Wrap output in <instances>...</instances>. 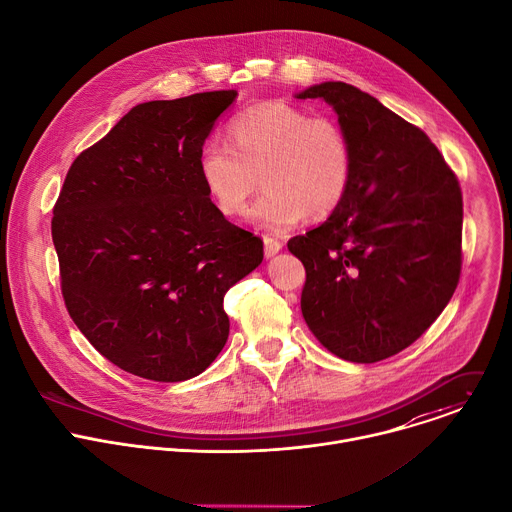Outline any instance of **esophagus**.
I'll use <instances>...</instances> for the list:
<instances>
[{
    "label": "esophagus",
    "instance_id": "obj_1",
    "mask_svg": "<svg viewBox=\"0 0 512 512\" xmlns=\"http://www.w3.org/2000/svg\"><path fill=\"white\" fill-rule=\"evenodd\" d=\"M263 245H265V257H273V255H277V253L281 251V247H283V243H281V241H277L275 237H269V235H265V237H263Z\"/></svg>",
    "mask_w": 512,
    "mask_h": 512
}]
</instances>
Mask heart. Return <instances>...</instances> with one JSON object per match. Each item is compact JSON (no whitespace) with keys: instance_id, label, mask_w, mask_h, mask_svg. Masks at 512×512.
<instances>
[{"instance_id":"b5f03b06","label":"heart","mask_w":512,"mask_h":512,"mask_svg":"<svg viewBox=\"0 0 512 512\" xmlns=\"http://www.w3.org/2000/svg\"><path fill=\"white\" fill-rule=\"evenodd\" d=\"M231 143L208 139L198 154L202 186L225 216H239L267 188L253 218L283 231L310 218L328 216L352 178V145L330 117H312L287 103H263L239 113Z\"/></svg>"}]
</instances>
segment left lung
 Wrapping results in <instances>:
<instances>
[{
  "label": "left lung",
  "mask_w": 512,
  "mask_h": 512,
  "mask_svg": "<svg viewBox=\"0 0 512 512\" xmlns=\"http://www.w3.org/2000/svg\"><path fill=\"white\" fill-rule=\"evenodd\" d=\"M352 145V178L326 221L289 239L306 267L302 314L350 362L413 344L444 312L462 271V190L429 137L369 93L322 83Z\"/></svg>",
  "instance_id": "left-lung-1"
}]
</instances>
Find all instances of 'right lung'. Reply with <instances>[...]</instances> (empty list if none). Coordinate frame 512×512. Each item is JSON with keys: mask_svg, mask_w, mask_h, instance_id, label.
I'll list each match as a JSON object with an SVG mask.
<instances>
[{"mask_svg": "<svg viewBox=\"0 0 512 512\" xmlns=\"http://www.w3.org/2000/svg\"><path fill=\"white\" fill-rule=\"evenodd\" d=\"M237 91L133 107L72 162L52 216L66 310L119 369L158 383L206 371L229 338L225 294L263 241L210 202L198 154Z\"/></svg>", "mask_w": 512, "mask_h": 512, "instance_id": "obj_1", "label": "right lung"}]
</instances>
